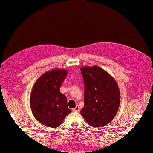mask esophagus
<instances>
[{"label":"esophagus","mask_w":153,"mask_h":153,"mask_svg":"<svg viewBox=\"0 0 153 153\" xmlns=\"http://www.w3.org/2000/svg\"><path fill=\"white\" fill-rule=\"evenodd\" d=\"M73 112H79V111H80V107H79V106L76 105V107H75V108H74V109H73Z\"/></svg>","instance_id":"esophagus-1"}]
</instances>
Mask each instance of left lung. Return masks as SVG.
<instances>
[{
	"label": "left lung",
	"instance_id": "8db88e82",
	"mask_svg": "<svg viewBox=\"0 0 153 153\" xmlns=\"http://www.w3.org/2000/svg\"><path fill=\"white\" fill-rule=\"evenodd\" d=\"M80 71L85 85L84 106L80 114L91 126H105L119 110V86L112 76L98 66L82 67Z\"/></svg>",
	"mask_w": 153,
	"mask_h": 153
}]
</instances>
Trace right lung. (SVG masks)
<instances>
[{"label":"right lung","instance_id":"add662e5","mask_svg":"<svg viewBox=\"0 0 153 153\" xmlns=\"http://www.w3.org/2000/svg\"><path fill=\"white\" fill-rule=\"evenodd\" d=\"M68 74L64 69H53L41 75L35 82L30 95L32 113L40 123L56 128L71 112L66 97L60 92Z\"/></svg>","mask_w":153,"mask_h":153}]
</instances>
